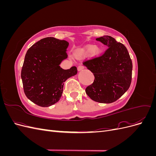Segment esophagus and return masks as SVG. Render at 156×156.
<instances>
[{
    "mask_svg": "<svg viewBox=\"0 0 156 156\" xmlns=\"http://www.w3.org/2000/svg\"><path fill=\"white\" fill-rule=\"evenodd\" d=\"M83 69H84V66H83V65H79V66L77 67V70L79 71H79H81V70H83Z\"/></svg>",
    "mask_w": 156,
    "mask_h": 156,
    "instance_id": "esophagus-1",
    "label": "esophagus"
}]
</instances>
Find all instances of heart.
I'll return each instance as SVG.
<instances>
[{
    "label": "heart",
    "mask_w": 156,
    "mask_h": 156,
    "mask_svg": "<svg viewBox=\"0 0 156 156\" xmlns=\"http://www.w3.org/2000/svg\"><path fill=\"white\" fill-rule=\"evenodd\" d=\"M102 49L99 47H95L94 45H88L85 49L77 55L78 58H84L89 54H92L93 56H99L101 53Z\"/></svg>",
    "instance_id": "heart-1"
}]
</instances>
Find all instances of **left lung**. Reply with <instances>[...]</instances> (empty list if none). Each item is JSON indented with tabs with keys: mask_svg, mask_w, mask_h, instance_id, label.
I'll use <instances>...</instances> for the list:
<instances>
[{
	"mask_svg": "<svg viewBox=\"0 0 156 156\" xmlns=\"http://www.w3.org/2000/svg\"><path fill=\"white\" fill-rule=\"evenodd\" d=\"M96 40L108 48L101 56L83 63L95 77L85 91L94 101L111 103L119 99L129 88L133 65L126 47L112 37L103 36Z\"/></svg>",
	"mask_w": 156,
	"mask_h": 156,
	"instance_id": "1",
	"label": "left lung"
}]
</instances>
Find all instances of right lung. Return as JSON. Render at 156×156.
Returning a JSON list of instances; mask_svg holds the SVG:
<instances>
[{"instance_id": "add662e5", "label": "right lung", "mask_w": 156, "mask_h": 156, "mask_svg": "<svg viewBox=\"0 0 156 156\" xmlns=\"http://www.w3.org/2000/svg\"><path fill=\"white\" fill-rule=\"evenodd\" d=\"M69 43L53 37L37 41L27 51L21 69L24 92L28 99L40 107H49L62 96L64 82L77 73L73 66L60 68L68 58Z\"/></svg>"}]
</instances>
